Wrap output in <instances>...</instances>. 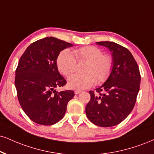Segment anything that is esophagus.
Wrapping results in <instances>:
<instances>
[{
	"mask_svg": "<svg viewBox=\"0 0 154 154\" xmlns=\"http://www.w3.org/2000/svg\"><path fill=\"white\" fill-rule=\"evenodd\" d=\"M81 92V91H79V90H76V91H75V92H74V93H75V94H80V93Z\"/></svg>",
	"mask_w": 154,
	"mask_h": 154,
	"instance_id": "1",
	"label": "esophagus"
}]
</instances>
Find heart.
Returning <instances> with one entry per match:
<instances>
[{"label":"heart","instance_id":"1","mask_svg":"<svg viewBox=\"0 0 154 154\" xmlns=\"http://www.w3.org/2000/svg\"><path fill=\"white\" fill-rule=\"evenodd\" d=\"M73 54L67 50L63 51L57 58L58 71L64 75H70L75 71L76 60H86L88 63L83 71L86 73L74 74L68 78V86L70 88H88L96 82L98 84L103 83L109 76L113 68V59L110 55L103 54L100 48L88 45L75 49Z\"/></svg>","mask_w":154,"mask_h":154}]
</instances>
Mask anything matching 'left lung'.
<instances>
[{"instance_id":"left-lung-1","label":"left lung","mask_w":154,"mask_h":154,"mask_svg":"<svg viewBox=\"0 0 154 154\" xmlns=\"http://www.w3.org/2000/svg\"><path fill=\"white\" fill-rule=\"evenodd\" d=\"M96 44L111 51L113 68L103 84L95 92L89 91L91 99L86 105V113L95 125L111 127L122 122L134 109L141 75L137 63L128 49L111 41Z\"/></svg>"}]
</instances>
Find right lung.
I'll use <instances>...</instances> for the list:
<instances>
[{
	"label": "right lung",
	"mask_w": 154,
	"mask_h": 154,
	"mask_svg": "<svg viewBox=\"0 0 154 154\" xmlns=\"http://www.w3.org/2000/svg\"><path fill=\"white\" fill-rule=\"evenodd\" d=\"M73 44L54 37H46L31 43L18 61L16 86L18 101L31 120L51 126L63 118L73 91L58 92L66 81L59 73L57 58L60 52Z\"/></svg>",
	"instance_id": "add662e5"
}]
</instances>
